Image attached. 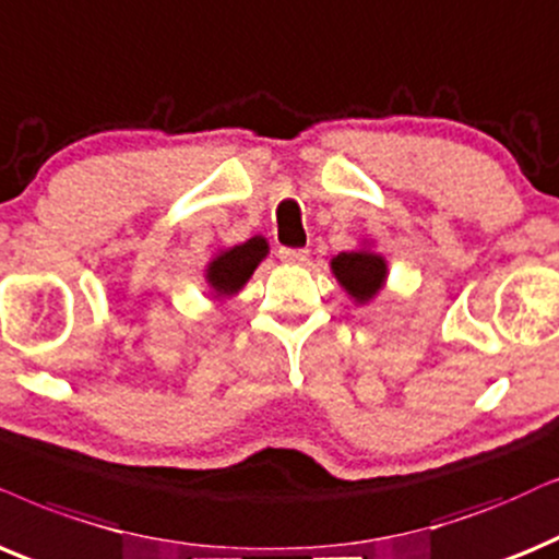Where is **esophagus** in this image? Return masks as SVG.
<instances>
[{
    "instance_id": "obj_1",
    "label": "esophagus",
    "mask_w": 559,
    "mask_h": 559,
    "mask_svg": "<svg viewBox=\"0 0 559 559\" xmlns=\"http://www.w3.org/2000/svg\"><path fill=\"white\" fill-rule=\"evenodd\" d=\"M278 258L284 263H294V265H304L309 260V250H301V247H281Z\"/></svg>"
}]
</instances>
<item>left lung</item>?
I'll return each mask as SVG.
<instances>
[{"label": "left lung", "instance_id": "1", "mask_svg": "<svg viewBox=\"0 0 559 559\" xmlns=\"http://www.w3.org/2000/svg\"><path fill=\"white\" fill-rule=\"evenodd\" d=\"M330 265H332V273H335V278L341 281V286L358 304L371 301L386 281L384 258L371 250L341 252L337 258H332Z\"/></svg>", "mask_w": 559, "mask_h": 559}]
</instances>
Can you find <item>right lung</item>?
I'll return each instance as SVG.
<instances>
[{
	"label": "right lung",
	"instance_id": "1",
	"mask_svg": "<svg viewBox=\"0 0 559 559\" xmlns=\"http://www.w3.org/2000/svg\"><path fill=\"white\" fill-rule=\"evenodd\" d=\"M267 255V242L263 237L247 239L245 245H235L218 252L206 267V281L216 296H231L242 288L250 275L255 273L260 260Z\"/></svg>",
	"mask_w": 559,
	"mask_h": 559
}]
</instances>
